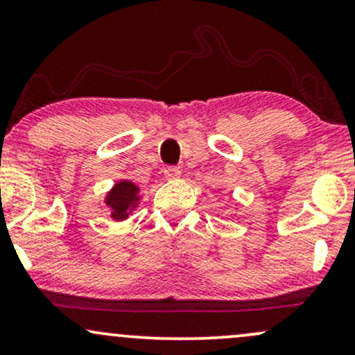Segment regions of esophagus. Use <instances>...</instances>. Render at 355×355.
<instances>
[{
    "label": "esophagus",
    "mask_w": 355,
    "mask_h": 355,
    "mask_svg": "<svg viewBox=\"0 0 355 355\" xmlns=\"http://www.w3.org/2000/svg\"><path fill=\"white\" fill-rule=\"evenodd\" d=\"M180 175H182V172L178 166H166L165 168V177L168 178V180H175V178H178Z\"/></svg>",
    "instance_id": "1"
}]
</instances>
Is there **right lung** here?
<instances>
[{
	"label": "right lung",
	"mask_w": 355,
	"mask_h": 355,
	"mask_svg": "<svg viewBox=\"0 0 355 355\" xmlns=\"http://www.w3.org/2000/svg\"><path fill=\"white\" fill-rule=\"evenodd\" d=\"M138 200H140V197H138V187L135 183L121 180L108 191L105 203L112 209L113 220L120 222V220H125L128 217V214H132V210L137 207Z\"/></svg>",
	"instance_id": "1"
}]
</instances>
